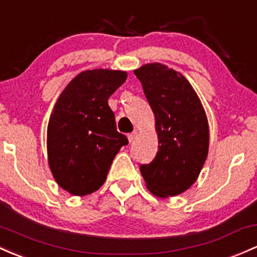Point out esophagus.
<instances>
[{"label":"esophagus","instance_id":"1","mask_svg":"<svg viewBox=\"0 0 257 257\" xmlns=\"http://www.w3.org/2000/svg\"><path fill=\"white\" fill-rule=\"evenodd\" d=\"M137 135H138L137 132H133V133L128 134V140H129V143L134 142V140H135V138H137Z\"/></svg>","mask_w":257,"mask_h":257}]
</instances>
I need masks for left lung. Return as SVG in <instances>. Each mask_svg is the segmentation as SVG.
Instances as JSON below:
<instances>
[{"mask_svg": "<svg viewBox=\"0 0 257 257\" xmlns=\"http://www.w3.org/2000/svg\"><path fill=\"white\" fill-rule=\"evenodd\" d=\"M155 114L156 157L140 166L146 188L159 197L176 196L196 182L208 154L210 131L201 101L187 78L161 63L134 70Z\"/></svg>", "mask_w": 257, "mask_h": 257, "instance_id": "obj_1", "label": "left lung"}]
</instances>
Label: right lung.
<instances>
[{
  "label": "right lung",
  "instance_id": "add662e5",
  "mask_svg": "<svg viewBox=\"0 0 257 257\" xmlns=\"http://www.w3.org/2000/svg\"><path fill=\"white\" fill-rule=\"evenodd\" d=\"M125 79L123 70H84L55 103L47 125L49 166L57 184L72 195L100 189L114 156L128 144L108 106Z\"/></svg>",
  "mask_w": 257,
  "mask_h": 257
}]
</instances>
